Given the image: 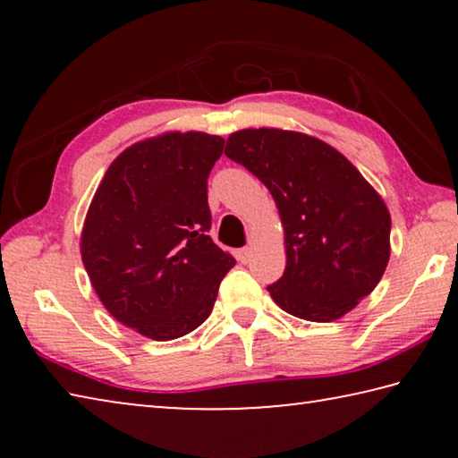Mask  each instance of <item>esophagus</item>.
Wrapping results in <instances>:
<instances>
[{"label":"esophagus","instance_id":"obj_1","mask_svg":"<svg viewBox=\"0 0 458 458\" xmlns=\"http://www.w3.org/2000/svg\"><path fill=\"white\" fill-rule=\"evenodd\" d=\"M250 257H252V250H250V246H244V248H240V250L236 252V259L242 262V265H246L248 260H250Z\"/></svg>","mask_w":458,"mask_h":458}]
</instances>
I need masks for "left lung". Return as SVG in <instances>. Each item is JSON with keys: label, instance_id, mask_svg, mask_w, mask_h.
<instances>
[{"label": "left lung", "instance_id": "1", "mask_svg": "<svg viewBox=\"0 0 458 458\" xmlns=\"http://www.w3.org/2000/svg\"><path fill=\"white\" fill-rule=\"evenodd\" d=\"M224 153L257 175L276 201L286 267L267 289L283 311L329 323L376 289L390 260L392 220L344 155L281 129L238 131Z\"/></svg>", "mask_w": 458, "mask_h": 458}]
</instances>
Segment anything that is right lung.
Returning <instances> with one entry per match:
<instances>
[{"label":"right lung","mask_w":458,"mask_h":458,"mask_svg":"<svg viewBox=\"0 0 458 458\" xmlns=\"http://www.w3.org/2000/svg\"><path fill=\"white\" fill-rule=\"evenodd\" d=\"M224 139L165 133L123 151L100 182L81 252L106 311L155 341L199 327L236 260L210 238L208 177Z\"/></svg>","instance_id":"1"}]
</instances>
